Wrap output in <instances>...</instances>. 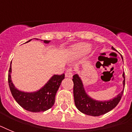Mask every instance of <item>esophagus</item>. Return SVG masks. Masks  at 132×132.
I'll return each mask as SVG.
<instances>
[{
	"label": "esophagus",
	"mask_w": 132,
	"mask_h": 132,
	"mask_svg": "<svg viewBox=\"0 0 132 132\" xmlns=\"http://www.w3.org/2000/svg\"><path fill=\"white\" fill-rule=\"evenodd\" d=\"M65 76H66V77H72V72L71 68H69V69L66 70V73H65Z\"/></svg>",
	"instance_id": "obj_1"
}]
</instances>
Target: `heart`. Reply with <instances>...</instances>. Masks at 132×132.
<instances>
[{
	"label": "heart",
	"mask_w": 132,
	"mask_h": 132,
	"mask_svg": "<svg viewBox=\"0 0 132 132\" xmlns=\"http://www.w3.org/2000/svg\"><path fill=\"white\" fill-rule=\"evenodd\" d=\"M89 49H90V45L88 44H85V43L77 44L75 45L73 47V51L75 53L79 55L86 53Z\"/></svg>",
	"instance_id": "obj_1"
}]
</instances>
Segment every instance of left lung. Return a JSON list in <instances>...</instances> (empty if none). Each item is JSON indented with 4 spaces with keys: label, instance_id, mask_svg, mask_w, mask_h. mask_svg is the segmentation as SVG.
Here are the masks:
<instances>
[{
    "label": "left lung",
    "instance_id": "8db88e82",
    "mask_svg": "<svg viewBox=\"0 0 132 132\" xmlns=\"http://www.w3.org/2000/svg\"><path fill=\"white\" fill-rule=\"evenodd\" d=\"M112 50H115L114 47H112ZM123 59V57L121 56ZM123 77L124 80L123 81V88H125V73L123 72ZM72 81L74 84L73 86V94H74L75 104L77 108L81 112L85 114L90 115L92 117H98L105 113L108 112L117 106L119 101H121L123 96V90L119 93L116 97L108 101H96L88 96L85 91L84 85L81 80L80 77L77 74L73 75Z\"/></svg>",
    "mask_w": 132,
    "mask_h": 132
}]
</instances>
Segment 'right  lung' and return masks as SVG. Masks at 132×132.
Masks as SVG:
<instances>
[{
    "label": "right lung",
    "instance_id": "add662e5",
    "mask_svg": "<svg viewBox=\"0 0 132 132\" xmlns=\"http://www.w3.org/2000/svg\"><path fill=\"white\" fill-rule=\"evenodd\" d=\"M49 40H44L46 44L49 43ZM11 66H10L8 73V83L12 96L22 108L31 112H44L52 108L55 103L57 91L65 77L64 74L54 75L39 90L34 92H24L15 88L11 81Z\"/></svg>",
    "mask_w": 132,
    "mask_h": 132
}]
</instances>
